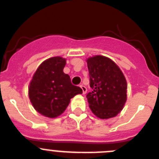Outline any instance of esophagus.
<instances>
[{
  "label": "esophagus",
  "mask_w": 159,
  "mask_h": 159,
  "mask_svg": "<svg viewBox=\"0 0 159 159\" xmlns=\"http://www.w3.org/2000/svg\"><path fill=\"white\" fill-rule=\"evenodd\" d=\"M81 88V89H82V91H83V94H86V92H87V88L85 86H84V85H83V84H81L80 86Z\"/></svg>",
  "instance_id": "obj_1"
}]
</instances>
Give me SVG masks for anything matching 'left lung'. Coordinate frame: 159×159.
Here are the masks:
<instances>
[{"label": "left lung", "instance_id": "1", "mask_svg": "<svg viewBox=\"0 0 159 159\" xmlns=\"http://www.w3.org/2000/svg\"><path fill=\"white\" fill-rule=\"evenodd\" d=\"M90 87L88 104L99 119L115 117L123 110L127 101V84L123 73L114 61L102 56L87 60Z\"/></svg>", "mask_w": 159, "mask_h": 159}]
</instances>
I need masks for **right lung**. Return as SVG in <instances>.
I'll return each mask as SVG.
<instances>
[{"mask_svg": "<svg viewBox=\"0 0 159 159\" xmlns=\"http://www.w3.org/2000/svg\"><path fill=\"white\" fill-rule=\"evenodd\" d=\"M65 64L66 60L60 57L44 60L29 84V95L32 106L46 117L60 116L70 99L83 93L82 89L73 85L69 75L63 71Z\"/></svg>", "mask_w": 159, "mask_h": 159, "instance_id": "1", "label": "right lung"}]
</instances>
